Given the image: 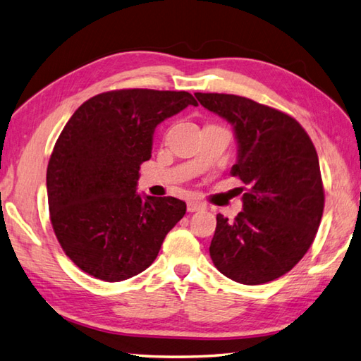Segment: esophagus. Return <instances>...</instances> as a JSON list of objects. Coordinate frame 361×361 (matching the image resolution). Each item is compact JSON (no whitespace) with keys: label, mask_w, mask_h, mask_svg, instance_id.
<instances>
[{"label":"esophagus","mask_w":361,"mask_h":361,"mask_svg":"<svg viewBox=\"0 0 361 361\" xmlns=\"http://www.w3.org/2000/svg\"><path fill=\"white\" fill-rule=\"evenodd\" d=\"M200 209H203V204L202 203L194 202V200L188 202V211L189 212H197V211H200Z\"/></svg>","instance_id":"1"}]
</instances>
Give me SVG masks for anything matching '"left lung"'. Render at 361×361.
I'll return each mask as SVG.
<instances>
[{"instance_id":"obj_1","label":"left lung","mask_w":361,"mask_h":361,"mask_svg":"<svg viewBox=\"0 0 361 361\" xmlns=\"http://www.w3.org/2000/svg\"><path fill=\"white\" fill-rule=\"evenodd\" d=\"M195 97L234 127L239 155L231 175L247 186L233 221L217 214L212 262L245 286L278 279L309 251L323 217L315 145L295 118L271 106L235 94Z\"/></svg>"}]
</instances>
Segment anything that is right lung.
Returning a JSON list of instances; mask_svg holds the SVG:
<instances>
[{
    "mask_svg": "<svg viewBox=\"0 0 361 361\" xmlns=\"http://www.w3.org/2000/svg\"><path fill=\"white\" fill-rule=\"evenodd\" d=\"M197 105L188 91L114 90L83 102L66 122L46 171L52 229L82 271L106 282L140 274L186 214L173 197L136 194L155 127Z\"/></svg>",
    "mask_w": 361,
    "mask_h": 361,
    "instance_id": "obj_1",
    "label": "right lung"
}]
</instances>
